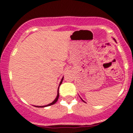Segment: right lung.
Instances as JSON below:
<instances>
[{"label": "right lung", "instance_id": "obj_1", "mask_svg": "<svg viewBox=\"0 0 133 133\" xmlns=\"http://www.w3.org/2000/svg\"><path fill=\"white\" fill-rule=\"evenodd\" d=\"M62 80H63V78L62 79L61 82H60V84H62ZM58 94H57V98H56L55 100L53 102L51 103V104H48V105H44V106H36V107H38V108H44V107L49 106V105H53V104H55V103L57 102V100H58V96H59V92H58Z\"/></svg>", "mask_w": 133, "mask_h": 133}]
</instances>
